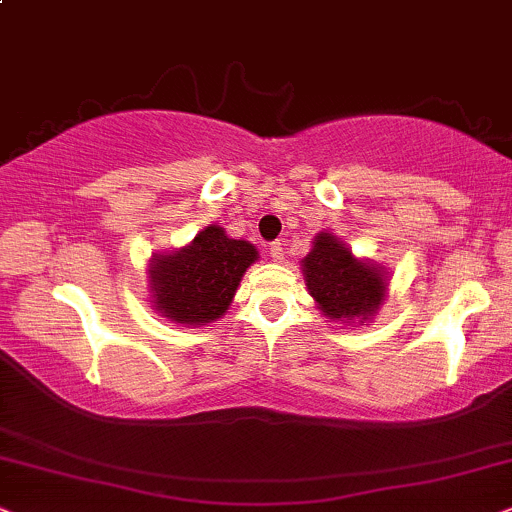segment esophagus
Listing matches in <instances>:
<instances>
[{
	"instance_id": "esophagus-1",
	"label": "esophagus",
	"mask_w": 512,
	"mask_h": 512,
	"mask_svg": "<svg viewBox=\"0 0 512 512\" xmlns=\"http://www.w3.org/2000/svg\"><path fill=\"white\" fill-rule=\"evenodd\" d=\"M269 257H271V260H274V262H283V243H271L269 245Z\"/></svg>"
}]
</instances>
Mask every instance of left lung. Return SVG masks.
Segmentation results:
<instances>
[{"instance_id": "1", "label": "left lung", "mask_w": 512, "mask_h": 512, "mask_svg": "<svg viewBox=\"0 0 512 512\" xmlns=\"http://www.w3.org/2000/svg\"><path fill=\"white\" fill-rule=\"evenodd\" d=\"M300 267L319 312L342 326H368L390 288V271L383 264L357 257L331 231H319L312 238V250Z\"/></svg>"}]
</instances>
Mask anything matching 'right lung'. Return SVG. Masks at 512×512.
<instances>
[{
  "instance_id": "1",
  "label": "right lung",
  "mask_w": 512,
  "mask_h": 512,
  "mask_svg": "<svg viewBox=\"0 0 512 512\" xmlns=\"http://www.w3.org/2000/svg\"><path fill=\"white\" fill-rule=\"evenodd\" d=\"M260 252L250 241L226 236L219 224L205 226L184 248L153 252L148 260V302L163 319L200 328L222 319L241 278Z\"/></svg>"
}]
</instances>
